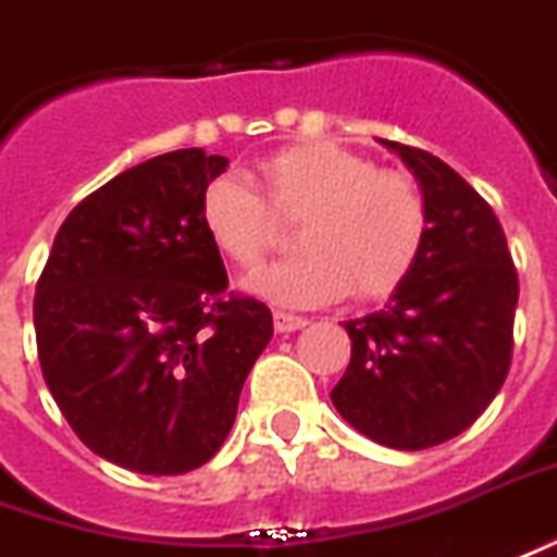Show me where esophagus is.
Masks as SVG:
<instances>
[{
	"label": "esophagus",
	"instance_id": "esophagus-1",
	"mask_svg": "<svg viewBox=\"0 0 557 557\" xmlns=\"http://www.w3.org/2000/svg\"><path fill=\"white\" fill-rule=\"evenodd\" d=\"M305 325H307L305 317H295V313H283V310H277V313H274V329H277L280 334L298 332V329H305Z\"/></svg>",
	"mask_w": 557,
	"mask_h": 557
}]
</instances>
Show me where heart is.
I'll return each mask as SVG.
<instances>
[{"label":"heart","instance_id":"obj_1","mask_svg":"<svg viewBox=\"0 0 557 557\" xmlns=\"http://www.w3.org/2000/svg\"><path fill=\"white\" fill-rule=\"evenodd\" d=\"M259 189L223 174L198 198L211 247L235 268H256L277 247L280 223H301L298 259L259 268L247 286L283 307H322L356 289L386 298L422 262L431 208L413 174L380 169L341 141H301L259 159Z\"/></svg>","mask_w":557,"mask_h":557}]
</instances>
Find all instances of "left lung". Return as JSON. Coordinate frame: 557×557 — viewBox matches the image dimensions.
<instances>
[{"label": "left lung", "mask_w": 557, "mask_h": 557, "mask_svg": "<svg viewBox=\"0 0 557 557\" xmlns=\"http://www.w3.org/2000/svg\"><path fill=\"white\" fill-rule=\"evenodd\" d=\"M383 144L425 189L431 235L388 305L344 322L352 359L332 400L364 437L428 449L473 425L504 386L519 274L492 205L458 171L419 147Z\"/></svg>", "instance_id": "left-lung-1"}]
</instances>
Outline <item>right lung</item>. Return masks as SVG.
Wrapping results in <instances>:
<instances>
[{"label": "right lung", "mask_w": 557, "mask_h": 557, "mask_svg": "<svg viewBox=\"0 0 557 557\" xmlns=\"http://www.w3.org/2000/svg\"><path fill=\"white\" fill-rule=\"evenodd\" d=\"M225 165L189 147L116 174L65 216L35 283L50 395L120 468L177 476L211 461L274 334L262 301L228 292L198 220Z\"/></svg>", "instance_id": "1"}]
</instances>
